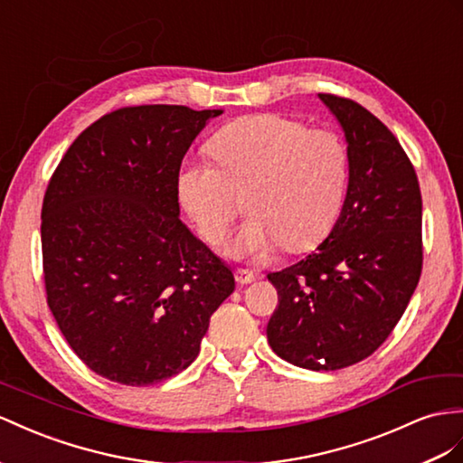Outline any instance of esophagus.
<instances>
[{"instance_id": "1", "label": "esophagus", "mask_w": 463, "mask_h": 463, "mask_svg": "<svg viewBox=\"0 0 463 463\" xmlns=\"http://www.w3.org/2000/svg\"><path fill=\"white\" fill-rule=\"evenodd\" d=\"M234 278H236V283H241V286H246V283H252L256 279L254 271L242 269V268H236L234 269Z\"/></svg>"}]
</instances>
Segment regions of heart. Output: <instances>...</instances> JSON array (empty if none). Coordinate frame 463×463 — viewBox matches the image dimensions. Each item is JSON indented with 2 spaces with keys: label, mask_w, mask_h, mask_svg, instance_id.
<instances>
[{
  "label": "heart",
  "mask_w": 463,
  "mask_h": 463,
  "mask_svg": "<svg viewBox=\"0 0 463 463\" xmlns=\"http://www.w3.org/2000/svg\"><path fill=\"white\" fill-rule=\"evenodd\" d=\"M215 162L189 158L177 194L199 234L217 244L246 209L252 217L231 246L236 256L264 258L278 242L301 250L333 227L346 187L342 138L279 113L246 117L211 142Z\"/></svg>",
  "instance_id": "b5f03b06"
}]
</instances>
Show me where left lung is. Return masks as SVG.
<instances>
[{
    "label": "left lung",
    "instance_id": "1",
    "mask_svg": "<svg viewBox=\"0 0 463 463\" xmlns=\"http://www.w3.org/2000/svg\"><path fill=\"white\" fill-rule=\"evenodd\" d=\"M348 142L340 217L313 254L268 274L279 303L266 335L286 362L335 372L393 333L422 271V197L401 142L354 99L318 93Z\"/></svg>",
    "mask_w": 463,
    "mask_h": 463
}]
</instances>
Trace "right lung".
Instances as JSON below:
<instances>
[{"label":"right lung","instance_id":"right-lung-1","mask_svg":"<svg viewBox=\"0 0 463 463\" xmlns=\"http://www.w3.org/2000/svg\"><path fill=\"white\" fill-rule=\"evenodd\" d=\"M219 109L128 105L70 145L46 185V303L91 372L145 387L184 372L234 291L222 260L177 219L182 160Z\"/></svg>","mask_w":463,"mask_h":463}]
</instances>
